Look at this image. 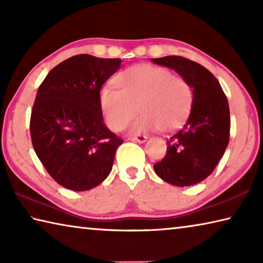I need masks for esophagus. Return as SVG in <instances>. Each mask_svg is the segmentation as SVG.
I'll use <instances>...</instances> for the list:
<instances>
[{
	"mask_svg": "<svg viewBox=\"0 0 263 263\" xmlns=\"http://www.w3.org/2000/svg\"><path fill=\"white\" fill-rule=\"evenodd\" d=\"M132 141H137L139 142V144H142V142H145L146 140H147V136H144V135H139V136H136V137H132L131 138Z\"/></svg>",
	"mask_w": 263,
	"mask_h": 263,
	"instance_id": "esophagus-1",
	"label": "esophagus"
}]
</instances>
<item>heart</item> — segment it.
<instances>
[{"label":"heart","mask_w":263,"mask_h":263,"mask_svg":"<svg viewBox=\"0 0 263 263\" xmlns=\"http://www.w3.org/2000/svg\"><path fill=\"white\" fill-rule=\"evenodd\" d=\"M116 87L104 86L100 104L104 119L115 131L125 128L137 111L132 133L160 128L173 132L182 126L193 105V89L172 70L152 65H137L119 73Z\"/></svg>","instance_id":"1"}]
</instances>
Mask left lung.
<instances>
[{
	"instance_id": "1",
	"label": "left lung",
	"mask_w": 263,
	"mask_h": 263,
	"mask_svg": "<svg viewBox=\"0 0 263 263\" xmlns=\"http://www.w3.org/2000/svg\"><path fill=\"white\" fill-rule=\"evenodd\" d=\"M174 69L193 89V105L183 127L167 140V153L154 164L159 177L176 186L197 184L211 174L230 140V108L220 83L197 62L171 55L152 59Z\"/></svg>"
}]
</instances>
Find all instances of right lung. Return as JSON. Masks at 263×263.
I'll return each instance as SVG.
<instances>
[{
    "label": "right lung",
    "mask_w": 263,
    "mask_h": 263,
    "mask_svg": "<svg viewBox=\"0 0 263 263\" xmlns=\"http://www.w3.org/2000/svg\"><path fill=\"white\" fill-rule=\"evenodd\" d=\"M121 59L74 55L55 66L38 88L31 112L34 152L60 185L86 191L112 169L123 140L103 122L100 91Z\"/></svg>",
    "instance_id": "add662e5"
}]
</instances>
